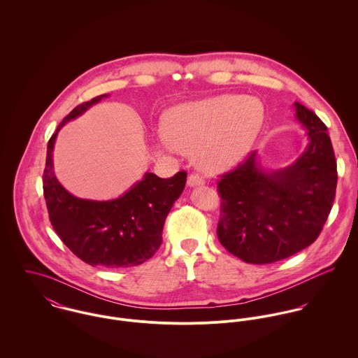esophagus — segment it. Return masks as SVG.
Listing matches in <instances>:
<instances>
[{"mask_svg": "<svg viewBox=\"0 0 358 358\" xmlns=\"http://www.w3.org/2000/svg\"><path fill=\"white\" fill-rule=\"evenodd\" d=\"M205 180L204 178L201 176V175H199V173H192V175H189V178H187V185L190 186V187H194V186H201V185H204Z\"/></svg>", "mask_w": 358, "mask_h": 358, "instance_id": "esophagus-1", "label": "esophagus"}]
</instances>
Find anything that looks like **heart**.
Instances as JSON below:
<instances>
[{
  "instance_id": "heart-1",
  "label": "heart",
  "mask_w": 358,
  "mask_h": 358,
  "mask_svg": "<svg viewBox=\"0 0 358 358\" xmlns=\"http://www.w3.org/2000/svg\"><path fill=\"white\" fill-rule=\"evenodd\" d=\"M262 103L241 95H222L176 107L159 134L171 150L193 152L208 171L233 168L250 153L262 129Z\"/></svg>"
}]
</instances>
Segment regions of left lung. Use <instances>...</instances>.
<instances>
[{"label":"left lung","mask_w":358,"mask_h":358,"mask_svg":"<svg viewBox=\"0 0 358 358\" xmlns=\"http://www.w3.org/2000/svg\"><path fill=\"white\" fill-rule=\"evenodd\" d=\"M308 145L289 166L264 171L256 152L217 182V238L247 263L264 264L295 255L313 244L335 200L338 171L325 124L295 103Z\"/></svg>","instance_id":"obj_1"}]
</instances>
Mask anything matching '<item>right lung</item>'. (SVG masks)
<instances>
[{
    "label": "right lung",
    "mask_w": 358,
    "mask_h": 358,
    "mask_svg": "<svg viewBox=\"0 0 358 358\" xmlns=\"http://www.w3.org/2000/svg\"><path fill=\"white\" fill-rule=\"evenodd\" d=\"M106 96L78 104L59 124L48 142L43 187L52 227L64 245L91 266L124 268L146 262L159 248L165 219L185 189L187 173L180 171L162 179L148 172L124 196L110 201L84 200L70 194L53 172L56 135L66 122Z\"/></svg>",
    "instance_id": "right-lung-1"
}]
</instances>
